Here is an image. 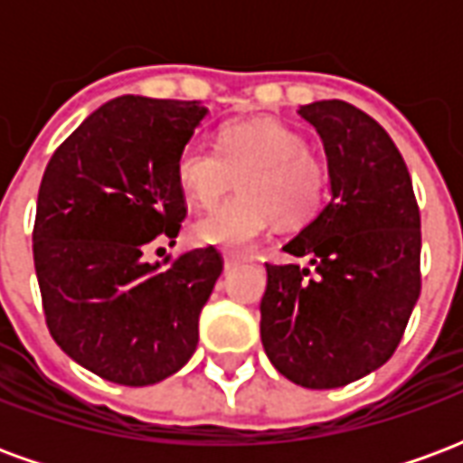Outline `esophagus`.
I'll return each mask as SVG.
<instances>
[{
  "mask_svg": "<svg viewBox=\"0 0 463 463\" xmlns=\"http://www.w3.org/2000/svg\"><path fill=\"white\" fill-rule=\"evenodd\" d=\"M222 258H225V270H232V268H238L241 262L250 260L248 255H238V252H225Z\"/></svg>",
  "mask_w": 463,
  "mask_h": 463,
  "instance_id": "34e87169",
  "label": "esophagus"
}]
</instances>
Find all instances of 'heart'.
<instances>
[{"instance_id": "obj_1", "label": "heart", "mask_w": 463, "mask_h": 463, "mask_svg": "<svg viewBox=\"0 0 463 463\" xmlns=\"http://www.w3.org/2000/svg\"><path fill=\"white\" fill-rule=\"evenodd\" d=\"M241 173V193L193 222V241L245 248L272 221H307L327 191L325 163L307 151L300 133L270 118L222 126L218 148L188 141L175 156V181L198 208H213Z\"/></svg>"}]
</instances>
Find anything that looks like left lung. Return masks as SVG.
Returning <instances> with one entry per match:
<instances>
[{
  "label": "left lung",
  "instance_id": "obj_1",
  "mask_svg": "<svg viewBox=\"0 0 463 463\" xmlns=\"http://www.w3.org/2000/svg\"><path fill=\"white\" fill-rule=\"evenodd\" d=\"M298 114L320 133L332 201L285 250L310 268L265 262V354L307 389L345 387L382 367L421 292V218L407 163L372 116L345 101Z\"/></svg>",
  "mask_w": 463,
  "mask_h": 463
}]
</instances>
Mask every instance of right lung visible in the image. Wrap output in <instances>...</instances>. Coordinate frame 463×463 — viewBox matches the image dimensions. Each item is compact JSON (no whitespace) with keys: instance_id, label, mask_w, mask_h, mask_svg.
<instances>
[{"instance_id":"add662e5","label":"right lung","mask_w":463,"mask_h":463,"mask_svg":"<svg viewBox=\"0 0 463 463\" xmlns=\"http://www.w3.org/2000/svg\"><path fill=\"white\" fill-rule=\"evenodd\" d=\"M205 114L198 101L118 96L56 148L39 185L32 241L46 327L116 384H156L198 347L221 252L211 245L156 265L143 252L175 241L185 221L175 156Z\"/></svg>"}]
</instances>
